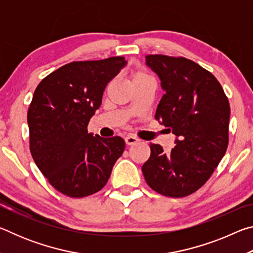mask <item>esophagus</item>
Segmentation results:
<instances>
[{
  "label": "esophagus",
  "mask_w": 253,
  "mask_h": 253,
  "mask_svg": "<svg viewBox=\"0 0 253 253\" xmlns=\"http://www.w3.org/2000/svg\"><path fill=\"white\" fill-rule=\"evenodd\" d=\"M139 142V138H137L136 136H132V135H128L125 137V143L127 145H135Z\"/></svg>",
  "instance_id": "obj_1"
}]
</instances>
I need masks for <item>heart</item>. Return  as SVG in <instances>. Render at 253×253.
Wrapping results in <instances>:
<instances>
[{
	"instance_id": "obj_1",
	"label": "heart",
	"mask_w": 253,
	"mask_h": 253,
	"mask_svg": "<svg viewBox=\"0 0 253 253\" xmlns=\"http://www.w3.org/2000/svg\"><path fill=\"white\" fill-rule=\"evenodd\" d=\"M144 78H149L148 74H146V72H145V71L138 70V71H134L131 74V81H136V80L144 79Z\"/></svg>"
}]
</instances>
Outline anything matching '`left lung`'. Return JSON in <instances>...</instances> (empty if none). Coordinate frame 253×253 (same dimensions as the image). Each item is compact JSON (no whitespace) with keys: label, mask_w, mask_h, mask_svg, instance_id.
Listing matches in <instances>:
<instances>
[{"label":"left lung","mask_w":253,"mask_h":253,"mask_svg":"<svg viewBox=\"0 0 253 253\" xmlns=\"http://www.w3.org/2000/svg\"><path fill=\"white\" fill-rule=\"evenodd\" d=\"M165 90L155 119L177 137L165 153L151 144L142 170L149 187L169 198H184L207 183L229 144L230 104L211 72L183 57L146 55Z\"/></svg>","instance_id":"left-lung-1"}]
</instances>
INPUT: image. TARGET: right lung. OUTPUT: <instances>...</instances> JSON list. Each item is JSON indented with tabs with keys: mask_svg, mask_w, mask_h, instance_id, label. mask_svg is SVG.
Returning a JSON list of instances; mask_svg holds the SVG:
<instances>
[{
	"mask_svg": "<svg viewBox=\"0 0 253 253\" xmlns=\"http://www.w3.org/2000/svg\"><path fill=\"white\" fill-rule=\"evenodd\" d=\"M126 60L74 61L42 79L28 110L30 151L41 173L60 193L84 198L106 185L123 155L122 137L88 132L106 85Z\"/></svg>",
	"mask_w": 253,
	"mask_h": 253,
	"instance_id": "obj_1",
	"label": "right lung"
}]
</instances>
